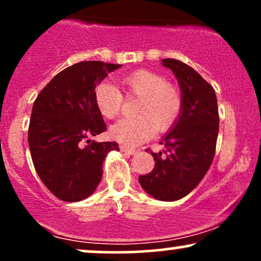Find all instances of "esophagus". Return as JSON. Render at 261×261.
<instances>
[{"instance_id":"esophagus-1","label":"esophagus","mask_w":261,"mask_h":261,"mask_svg":"<svg viewBox=\"0 0 261 261\" xmlns=\"http://www.w3.org/2000/svg\"><path fill=\"white\" fill-rule=\"evenodd\" d=\"M120 149H121V152H125V153H127V154H135L137 152L136 149L130 148V147H127V146H124V145L120 146Z\"/></svg>"}]
</instances>
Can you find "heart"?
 I'll use <instances>...</instances> for the list:
<instances>
[{
  "label": "heart",
  "mask_w": 261,
  "mask_h": 261,
  "mask_svg": "<svg viewBox=\"0 0 261 261\" xmlns=\"http://www.w3.org/2000/svg\"><path fill=\"white\" fill-rule=\"evenodd\" d=\"M120 83L127 95H139L135 118H124L110 128V136L125 146L140 145L157 131H167L178 120L182 99L176 87L163 76L149 70H137L124 76ZM97 109L104 118L114 119L122 107L121 92L113 83H98L93 92Z\"/></svg>",
  "instance_id": "obj_1"
}]
</instances>
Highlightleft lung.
Segmentation results:
<instances>
[{"mask_svg":"<svg viewBox=\"0 0 261 261\" xmlns=\"http://www.w3.org/2000/svg\"><path fill=\"white\" fill-rule=\"evenodd\" d=\"M162 65L173 71L179 82L182 107L178 120L161 141L162 152H151L154 168L139 176L146 193L162 201H175L193 191L211 166L220 126L214 87L193 67L175 59Z\"/></svg>","mask_w":261,"mask_h":261,"instance_id":"8db88e82","label":"left lung"}]
</instances>
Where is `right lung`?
<instances>
[{
    "instance_id": "right-lung-1",
    "label": "right lung",
    "mask_w": 261,
    "mask_h": 261,
    "mask_svg": "<svg viewBox=\"0 0 261 261\" xmlns=\"http://www.w3.org/2000/svg\"><path fill=\"white\" fill-rule=\"evenodd\" d=\"M120 66L77 62L56 74L33 104L28 130L33 164L45 187L62 201L91 196L103 175L104 158L119 151L116 142L89 137L107 130L93 98L95 86Z\"/></svg>"
}]
</instances>
